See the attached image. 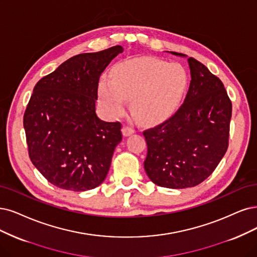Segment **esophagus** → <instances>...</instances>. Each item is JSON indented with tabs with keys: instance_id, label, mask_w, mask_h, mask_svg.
<instances>
[{
	"instance_id": "esophagus-1",
	"label": "esophagus",
	"mask_w": 257,
	"mask_h": 257,
	"mask_svg": "<svg viewBox=\"0 0 257 257\" xmlns=\"http://www.w3.org/2000/svg\"><path fill=\"white\" fill-rule=\"evenodd\" d=\"M121 134H122L123 137H128V136H130L132 134H135V129L132 128V127H130V126H123L121 128Z\"/></svg>"
}]
</instances>
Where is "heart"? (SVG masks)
I'll return each instance as SVG.
<instances>
[{"label": "heart", "instance_id": "heart-1", "mask_svg": "<svg viewBox=\"0 0 257 257\" xmlns=\"http://www.w3.org/2000/svg\"><path fill=\"white\" fill-rule=\"evenodd\" d=\"M110 77L100 79L98 85L104 112L111 117L119 116L127 99L132 114L142 123H155L170 115L187 87V74L181 64L154 57L118 62Z\"/></svg>", "mask_w": 257, "mask_h": 257}]
</instances>
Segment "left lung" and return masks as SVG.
<instances>
[{
	"label": "left lung",
	"instance_id": "8db88e82",
	"mask_svg": "<svg viewBox=\"0 0 257 257\" xmlns=\"http://www.w3.org/2000/svg\"><path fill=\"white\" fill-rule=\"evenodd\" d=\"M170 54L187 58L192 80L174 115L144 131V168L155 184L179 189L200 184L219 164L229 146L232 103L221 80L204 64Z\"/></svg>",
	"mask_w": 257,
	"mask_h": 257
}]
</instances>
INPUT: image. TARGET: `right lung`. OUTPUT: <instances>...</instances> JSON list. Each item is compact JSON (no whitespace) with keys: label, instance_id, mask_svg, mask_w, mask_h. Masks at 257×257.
Returning a JSON list of instances; mask_svg holds the SVG:
<instances>
[{"label":"right lung","instance_id":"obj_1","mask_svg":"<svg viewBox=\"0 0 257 257\" xmlns=\"http://www.w3.org/2000/svg\"><path fill=\"white\" fill-rule=\"evenodd\" d=\"M123 49L74 56L37 82L24 114L28 154L53 185L73 192L90 191L106 179L120 123L95 112L100 74Z\"/></svg>","mask_w":257,"mask_h":257}]
</instances>
